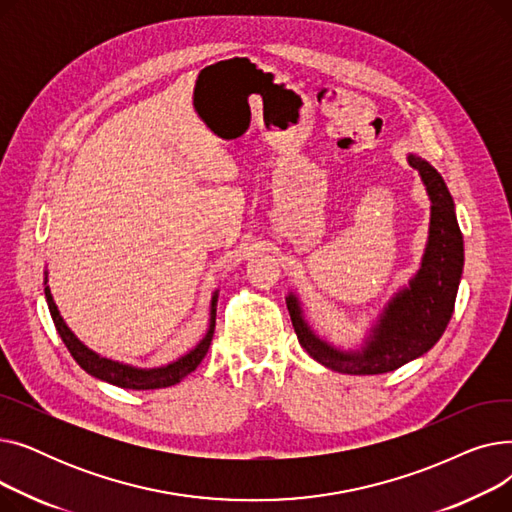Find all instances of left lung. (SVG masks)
I'll return each instance as SVG.
<instances>
[{
    "instance_id": "left-lung-1",
    "label": "left lung",
    "mask_w": 512,
    "mask_h": 512,
    "mask_svg": "<svg viewBox=\"0 0 512 512\" xmlns=\"http://www.w3.org/2000/svg\"><path fill=\"white\" fill-rule=\"evenodd\" d=\"M409 164L421 174L432 199L427 249L419 272L388 303L378 324L371 330L361 351L344 353L317 338L303 317L294 294L286 297V307L301 346L317 363L348 375L388 373L421 357L444 334L454 311L456 290L463 274V234L456 222L454 201L444 178L425 159L409 155Z\"/></svg>"
}]
</instances>
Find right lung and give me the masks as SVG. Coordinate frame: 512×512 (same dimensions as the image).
I'll return each mask as SVG.
<instances>
[{
	"mask_svg": "<svg viewBox=\"0 0 512 512\" xmlns=\"http://www.w3.org/2000/svg\"><path fill=\"white\" fill-rule=\"evenodd\" d=\"M47 284V278H45ZM45 299L49 305V313L53 324H56L58 334L62 336L66 348L70 351V355L74 357V361L83 367L87 373H91L93 378L103 380L107 384H114L126 390H155V388H168L178 384L182 378H186L188 373L195 371L197 365L203 361V357L209 351V344L213 338V330H215V305H218V294H213L211 299V319H209V330L205 334V338L193 348L191 353L184 355L182 359L166 365V367H157V369H137V367H128L122 365L118 361H110L103 359L99 355H95L91 348H87L83 342H80L70 328L64 324V319L53 303V297L49 292V286H45Z\"/></svg>",
	"mask_w": 512,
	"mask_h": 512,
	"instance_id": "right-lung-1",
	"label": "right lung"
}]
</instances>
